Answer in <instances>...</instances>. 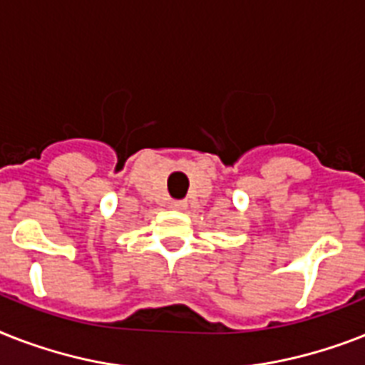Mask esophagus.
<instances>
[{"label": "esophagus", "instance_id": "1", "mask_svg": "<svg viewBox=\"0 0 365 365\" xmlns=\"http://www.w3.org/2000/svg\"><path fill=\"white\" fill-rule=\"evenodd\" d=\"M173 208L178 210V212H185L187 210V202L185 200H176V202H173Z\"/></svg>", "mask_w": 365, "mask_h": 365}]
</instances>
